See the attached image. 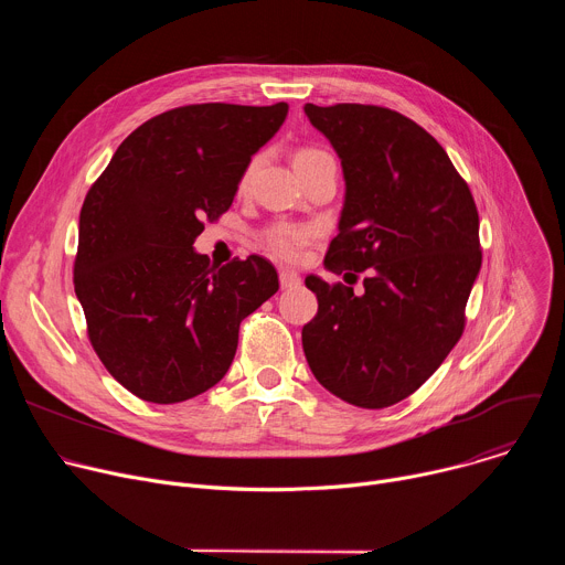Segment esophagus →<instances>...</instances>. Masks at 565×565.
<instances>
[{
	"label": "esophagus",
	"mask_w": 565,
	"mask_h": 565,
	"mask_svg": "<svg viewBox=\"0 0 565 565\" xmlns=\"http://www.w3.org/2000/svg\"><path fill=\"white\" fill-rule=\"evenodd\" d=\"M279 284L284 290H292V288H299L301 286V277L295 273V270H281L279 273Z\"/></svg>",
	"instance_id": "esophagus-1"
}]
</instances>
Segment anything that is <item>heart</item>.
I'll list each match as a JSON object with an SVG mask.
<instances>
[{
	"mask_svg": "<svg viewBox=\"0 0 565 565\" xmlns=\"http://www.w3.org/2000/svg\"><path fill=\"white\" fill-rule=\"evenodd\" d=\"M319 156H329L327 151H319V149H299L295 153V166L297 163H303V160H312V158H319ZM250 170H246L244 179H241V185H246L248 179H250ZM310 238V230L308 227H301V225H292V223H275L270 225L266 232H264V244L266 248L279 257V259H286V262H292L299 257L301 248L306 246V241Z\"/></svg>",
	"mask_w": 565,
	"mask_h": 565,
	"instance_id": "b5f03b06",
	"label": "heart"
}]
</instances>
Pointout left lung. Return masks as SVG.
I'll use <instances>...</instances> for the list:
<instances>
[{
	"label": "left lung",
	"instance_id": "8db88e82",
	"mask_svg": "<svg viewBox=\"0 0 565 565\" xmlns=\"http://www.w3.org/2000/svg\"><path fill=\"white\" fill-rule=\"evenodd\" d=\"M342 160L347 183L324 268L369 270L364 292L315 275L301 331L317 382L362 409L409 397L462 335L480 270L478 212L447 151L420 125L375 105L303 107Z\"/></svg>",
	"mask_w": 565,
	"mask_h": 565
}]
</instances>
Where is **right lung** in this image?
<instances>
[{
	"label": "right lung",
	"mask_w": 565,
	"mask_h": 565,
	"mask_svg": "<svg viewBox=\"0 0 565 565\" xmlns=\"http://www.w3.org/2000/svg\"><path fill=\"white\" fill-rule=\"evenodd\" d=\"M288 105H188L131 131L79 210L73 284L94 351L134 395L174 405L230 369L238 327L279 290L250 255L218 268L194 250L234 201Z\"/></svg>",
	"instance_id": "obj_1"
}]
</instances>
